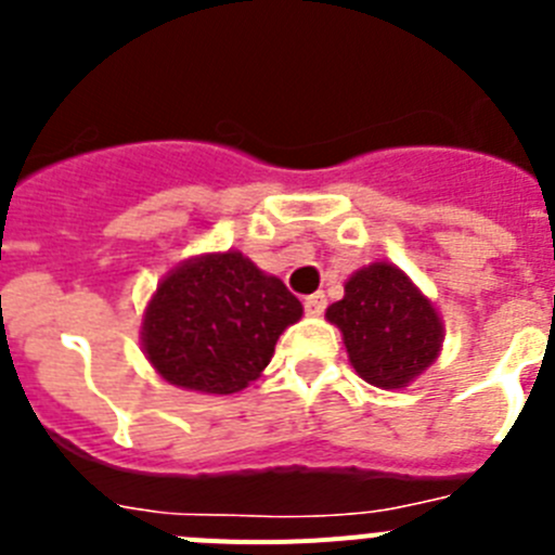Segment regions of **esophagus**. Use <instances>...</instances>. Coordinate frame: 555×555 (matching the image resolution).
<instances>
[{"mask_svg": "<svg viewBox=\"0 0 555 555\" xmlns=\"http://www.w3.org/2000/svg\"><path fill=\"white\" fill-rule=\"evenodd\" d=\"M327 308V297L322 292L317 294H308L306 297V313H311V317H320V313H325Z\"/></svg>", "mask_w": 555, "mask_h": 555, "instance_id": "34e87169", "label": "esophagus"}]
</instances>
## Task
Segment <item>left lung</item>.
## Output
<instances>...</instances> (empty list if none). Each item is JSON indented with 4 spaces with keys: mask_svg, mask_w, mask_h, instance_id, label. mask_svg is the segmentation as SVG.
Listing matches in <instances>:
<instances>
[{
    "mask_svg": "<svg viewBox=\"0 0 555 555\" xmlns=\"http://www.w3.org/2000/svg\"><path fill=\"white\" fill-rule=\"evenodd\" d=\"M327 320L345 336L347 356L366 384L400 389L434 364L442 320L428 297L391 263H370L347 281Z\"/></svg>",
    "mask_w": 555,
    "mask_h": 555,
    "instance_id": "1",
    "label": "left lung"
}]
</instances>
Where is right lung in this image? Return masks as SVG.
<instances>
[{
	"label": "right lung",
	"instance_id": "obj_1",
	"mask_svg": "<svg viewBox=\"0 0 555 555\" xmlns=\"http://www.w3.org/2000/svg\"><path fill=\"white\" fill-rule=\"evenodd\" d=\"M300 317V300L283 281L242 253L203 255L166 274L141 338L169 384L233 395L261 375L281 333Z\"/></svg>",
	"mask_w": 555,
	"mask_h": 555
}]
</instances>
